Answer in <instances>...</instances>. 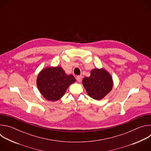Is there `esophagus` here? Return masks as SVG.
<instances>
[{
  "instance_id": "1",
  "label": "esophagus",
  "mask_w": 151,
  "mask_h": 151,
  "mask_svg": "<svg viewBox=\"0 0 151 151\" xmlns=\"http://www.w3.org/2000/svg\"><path fill=\"white\" fill-rule=\"evenodd\" d=\"M82 77L81 75H79V76H76V80H77L78 82H80L82 81Z\"/></svg>"
}]
</instances>
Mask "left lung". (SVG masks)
Masks as SVG:
<instances>
[{
    "instance_id": "1",
    "label": "left lung",
    "mask_w": 151,
    "mask_h": 151,
    "mask_svg": "<svg viewBox=\"0 0 151 151\" xmlns=\"http://www.w3.org/2000/svg\"><path fill=\"white\" fill-rule=\"evenodd\" d=\"M82 84L90 97L99 100L112 90L113 80L104 69H94L91 71L89 77L83 79Z\"/></svg>"
}]
</instances>
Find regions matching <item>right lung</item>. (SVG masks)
<instances>
[{
  "instance_id": "right-lung-1",
  "label": "right lung",
  "mask_w": 151,
  "mask_h": 151,
  "mask_svg": "<svg viewBox=\"0 0 151 151\" xmlns=\"http://www.w3.org/2000/svg\"><path fill=\"white\" fill-rule=\"evenodd\" d=\"M76 81L75 77L66 75L61 67H48L39 73L36 83L39 91L45 99L57 101L65 94L69 85Z\"/></svg>"
}]
</instances>
